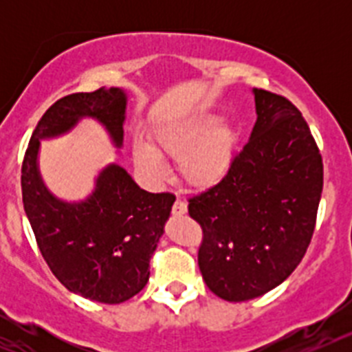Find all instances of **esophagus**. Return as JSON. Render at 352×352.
Here are the masks:
<instances>
[{"mask_svg":"<svg viewBox=\"0 0 352 352\" xmlns=\"http://www.w3.org/2000/svg\"><path fill=\"white\" fill-rule=\"evenodd\" d=\"M173 213L174 214H185L186 213V203L182 199H176V203L173 204Z\"/></svg>","mask_w":352,"mask_h":352,"instance_id":"34e87169","label":"esophagus"}]
</instances>
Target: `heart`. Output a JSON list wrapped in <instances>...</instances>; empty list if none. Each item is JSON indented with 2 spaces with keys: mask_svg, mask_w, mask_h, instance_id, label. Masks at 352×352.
Segmentation results:
<instances>
[{
  "mask_svg": "<svg viewBox=\"0 0 352 352\" xmlns=\"http://www.w3.org/2000/svg\"><path fill=\"white\" fill-rule=\"evenodd\" d=\"M238 133L232 126L222 125L213 114H201L182 123L162 126L151 135V148L133 146V162L139 173L151 182L166 176V166L158 158L179 160V174L195 188H210L222 182L234 164Z\"/></svg>",
  "mask_w": 352,
  "mask_h": 352,
  "instance_id": "obj_1",
  "label": "heart"
}]
</instances>
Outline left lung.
Returning <instances> with one entry per match:
<instances>
[{
    "label": "left lung",
    "instance_id": "obj_1",
    "mask_svg": "<svg viewBox=\"0 0 352 352\" xmlns=\"http://www.w3.org/2000/svg\"><path fill=\"white\" fill-rule=\"evenodd\" d=\"M257 121L226 178L188 199L203 229L197 263L211 292L247 301L296 270L316 229L322 157L285 96L254 89Z\"/></svg>",
    "mask_w": 352,
    "mask_h": 352
}]
</instances>
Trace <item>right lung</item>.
I'll return each instance as SVG.
<instances>
[{
  "label": "right lung",
  "mask_w": 352,
  "mask_h": 352,
  "mask_svg": "<svg viewBox=\"0 0 352 352\" xmlns=\"http://www.w3.org/2000/svg\"><path fill=\"white\" fill-rule=\"evenodd\" d=\"M125 109L126 95L120 88L63 96L38 121L21 169L24 211L52 275L68 291L109 305L142 291L176 197L142 190L123 167L111 164L86 201L65 203L45 188L36 158L40 139L68 132L84 116L100 121L120 148Z\"/></svg>",
  "instance_id": "right-lung-1"
}]
</instances>
